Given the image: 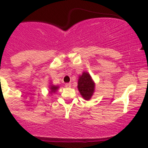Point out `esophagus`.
Segmentation results:
<instances>
[{
    "label": "esophagus",
    "instance_id": "esophagus-1",
    "mask_svg": "<svg viewBox=\"0 0 148 148\" xmlns=\"http://www.w3.org/2000/svg\"><path fill=\"white\" fill-rule=\"evenodd\" d=\"M65 86L66 88H70V87H71V84H70V83H66L65 84Z\"/></svg>",
    "mask_w": 148,
    "mask_h": 148
}]
</instances>
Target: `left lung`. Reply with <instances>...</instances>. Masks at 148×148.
I'll list each match as a JSON object with an SVG mask.
<instances>
[{
  "mask_svg": "<svg viewBox=\"0 0 148 148\" xmlns=\"http://www.w3.org/2000/svg\"><path fill=\"white\" fill-rule=\"evenodd\" d=\"M77 88L85 100H89L92 98L95 90V83L87 71H84L82 75L79 76Z\"/></svg>",
  "mask_w": 148,
  "mask_h": 148,
  "instance_id": "obj_1",
  "label": "left lung"
}]
</instances>
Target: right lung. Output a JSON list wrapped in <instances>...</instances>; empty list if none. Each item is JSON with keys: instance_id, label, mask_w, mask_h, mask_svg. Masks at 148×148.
Instances as JSON below:
<instances>
[{"instance_id": "1", "label": "right lung", "mask_w": 148, "mask_h": 148, "mask_svg": "<svg viewBox=\"0 0 148 148\" xmlns=\"http://www.w3.org/2000/svg\"><path fill=\"white\" fill-rule=\"evenodd\" d=\"M59 88V85L57 86V85H53L52 84H50V85H49V94L52 95V94L55 93V92L58 90Z\"/></svg>"}]
</instances>
